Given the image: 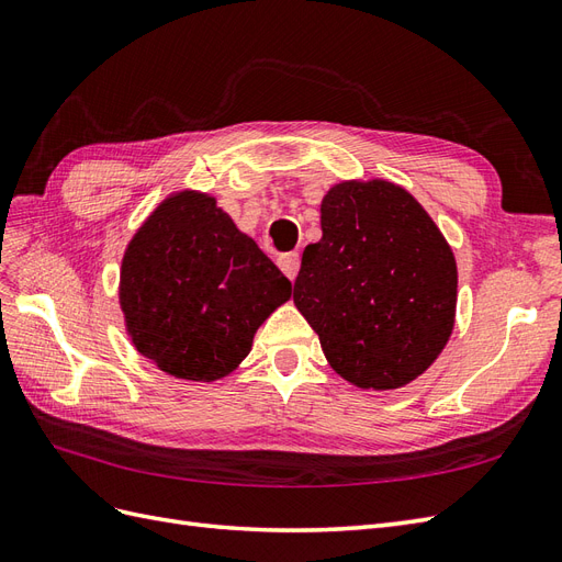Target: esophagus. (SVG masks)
<instances>
[{
	"label": "esophagus",
	"instance_id": "esophagus-1",
	"mask_svg": "<svg viewBox=\"0 0 562 562\" xmlns=\"http://www.w3.org/2000/svg\"><path fill=\"white\" fill-rule=\"evenodd\" d=\"M278 266L289 280H296L299 266H301V255H299V251H286V255L278 257Z\"/></svg>",
	"mask_w": 562,
	"mask_h": 562
}]
</instances>
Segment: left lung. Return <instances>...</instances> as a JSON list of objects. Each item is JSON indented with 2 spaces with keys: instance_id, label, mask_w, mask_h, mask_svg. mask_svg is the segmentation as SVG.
I'll return each mask as SVG.
<instances>
[{
  "instance_id": "8db88e82",
  "label": "left lung",
  "mask_w": 562,
  "mask_h": 562,
  "mask_svg": "<svg viewBox=\"0 0 562 562\" xmlns=\"http://www.w3.org/2000/svg\"><path fill=\"white\" fill-rule=\"evenodd\" d=\"M322 240L294 282L299 313L331 369L361 390L423 375L456 327L458 263L427 210L387 179L334 184L319 205Z\"/></svg>"
}]
</instances>
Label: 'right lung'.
I'll list each match as a JSON object with an SVG mask.
<instances>
[{
    "label": "right lung",
    "mask_w": 562,
    "mask_h": 562,
    "mask_svg": "<svg viewBox=\"0 0 562 562\" xmlns=\"http://www.w3.org/2000/svg\"><path fill=\"white\" fill-rule=\"evenodd\" d=\"M289 296L292 282L216 198L191 189L170 193L144 220L121 261L119 303L135 350L195 383L238 369Z\"/></svg>",
    "instance_id": "add662e5"
}]
</instances>
